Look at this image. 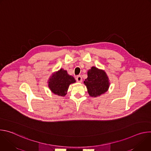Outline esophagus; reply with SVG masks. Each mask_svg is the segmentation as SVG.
<instances>
[{
	"label": "esophagus",
	"mask_w": 151,
	"mask_h": 151,
	"mask_svg": "<svg viewBox=\"0 0 151 151\" xmlns=\"http://www.w3.org/2000/svg\"><path fill=\"white\" fill-rule=\"evenodd\" d=\"M76 81L78 82H81L82 81V76L81 75H78L77 76L76 78Z\"/></svg>",
	"instance_id": "1"
}]
</instances>
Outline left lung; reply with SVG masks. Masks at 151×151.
I'll return each instance as SVG.
<instances>
[{"label":"left lung","mask_w":151,"mask_h":151,"mask_svg":"<svg viewBox=\"0 0 151 151\" xmlns=\"http://www.w3.org/2000/svg\"><path fill=\"white\" fill-rule=\"evenodd\" d=\"M88 78L83 81L91 97H97L104 94L109 89V78L103 70L92 67L88 70Z\"/></svg>","instance_id":"left-lung-1"}]
</instances>
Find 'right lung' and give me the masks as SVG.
I'll return each mask as SVG.
<instances>
[{"label":"right lung","mask_w":151,"mask_h":151,"mask_svg":"<svg viewBox=\"0 0 151 151\" xmlns=\"http://www.w3.org/2000/svg\"><path fill=\"white\" fill-rule=\"evenodd\" d=\"M75 82V78L69 75L66 70L60 69L49 78L48 87L54 94L60 96H65L69 85Z\"/></svg>","instance_id":"right-lung-1"}]
</instances>
